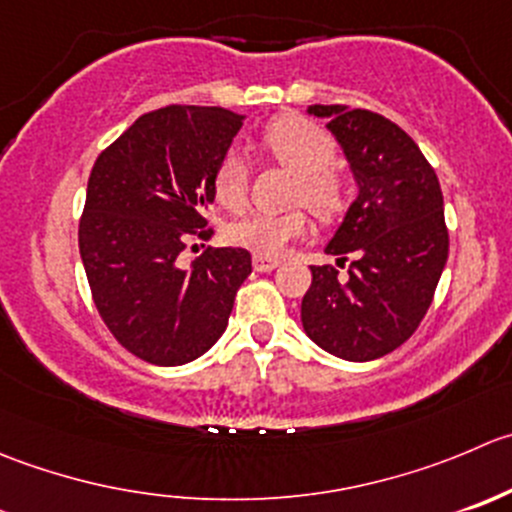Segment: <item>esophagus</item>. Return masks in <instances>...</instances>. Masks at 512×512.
Instances as JSON below:
<instances>
[{
	"label": "esophagus",
	"mask_w": 512,
	"mask_h": 512,
	"mask_svg": "<svg viewBox=\"0 0 512 512\" xmlns=\"http://www.w3.org/2000/svg\"><path fill=\"white\" fill-rule=\"evenodd\" d=\"M252 265H255L257 272H270V270H275L277 265H280V260H277V257L255 255V257H252Z\"/></svg>",
	"instance_id": "obj_1"
}]
</instances>
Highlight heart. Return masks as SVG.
<instances>
[{
	"mask_svg": "<svg viewBox=\"0 0 512 512\" xmlns=\"http://www.w3.org/2000/svg\"><path fill=\"white\" fill-rule=\"evenodd\" d=\"M270 160L292 172L290 200H302L320 220H335L350 205L352 182L335 165L337 145L322 127L305 117H280L260 135ZM212 192L225 210L240 212L250 195V162L240 150H227L212 172ZM307 232L305 207L282 212H252L227 227V240L255 255L275 257Z\"/></svg>",
	"mask_w": 512,
	"mask_h": 512,
	"instance_id": "1",
	"label": "heart"
}]
</instances>
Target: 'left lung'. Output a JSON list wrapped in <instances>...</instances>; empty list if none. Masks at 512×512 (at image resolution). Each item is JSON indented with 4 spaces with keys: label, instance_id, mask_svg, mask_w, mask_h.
Returning a JSON list of instances; mask_svg holds the SVG:
<instances>
[{
    "label": "left lung",
    "instance_id": "1",
    "mask_svg": "<svg viewBox=\"0 0 512 512\" xmlns=\"http://www.w3.org/2000/svg\"><path fill=\"white\" fill-rule=\"evenodd\" d=\"M350 160L360 195L327 245L337 267H312L302 327L330 355L367 362L403 345L423 322L448 260L443 192L413 137L370 109L312 104Z\"/></svg>",
    "mask_w": 512,
    "mask_h": 512
}]
</instances>
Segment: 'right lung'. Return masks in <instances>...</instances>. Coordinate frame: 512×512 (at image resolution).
<instances>
[{"mask_svg": "<svg viewBox=\"0 0 512 512\" xmlns=\"http://www.w3.org/2000/svg\"><path fill=\"white\" fill-rule=\"evenodd\" d=\"M222 107L147 112L92 167L79 217V255L114 340L152 365H185L225 332L252 272L242 247H207L180 267L190 237L210 240L212 172L240 132Z\"/></svg>", "mask_w": 512, "mask_h": 512, "instance_id": "right-lung-1", "label": "right lung"}]
</instances>
